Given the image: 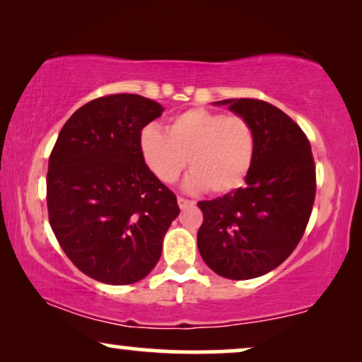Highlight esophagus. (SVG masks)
I'll return each mask as SVG.
<instances>
[{
  "label": "esophagus",
  "mask_w": 362,
  "mask_h": 362,
  "mask_svg": "<svg viewBox=\"0 0 362 362\" xmlns=\"http://www.w3.org/2000/svg\"><path fill=\"white\" fill-rule=\"evenodd\" d=\"M194 204H196L194 201L186 199V197H177V206H180V209H187V207H191Z\"/></svg>",
  "instance_id": "obj_1"
}]
</instances>
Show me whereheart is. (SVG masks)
<instances>
[{"mask_svg": "<svg viewBox=\"0 0 362 362\" xmlns=\"http://www.w3.org/2000/svg\"><path fill=\"white\" fill-rule=\"evenodd\" d=\"M138 145L156 180L175 182L187 163L186 189L216 194L239 189L255 160V133L245 118L199 107L173 117L166 132L145 127Z\"/></svg>", "mask_w": 362, "mask_h": 362, "instance_id": "b5f03b06", "label": "heart"}]
</instances>
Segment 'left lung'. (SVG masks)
Returning <instances> with one entry per match:
<instances>
[{
    "label": "left lung",
    "instance_id": "obj_1",
    "mask_svg": "<svg viewBox=\"0 0 362 362\" xmlns=\"http://www.w3.org/2000/svg\"><path fill=\"white\" fill-rule=\"evenodd\" d=\"M255 133V160L245 186L201 201L204 221L197 232L202 260L217 275L249 280L286 260L303 235L315 202V161L308 138L270 103L227 98Z\"/></svg>",
    "mask_w": 362,
    "mask_h": 362
}]
</instances>
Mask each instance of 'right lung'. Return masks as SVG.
Returning <instances> with one entry per match:
<instances>
[{
  "label": "right lung",
  "instance_id": "1",
  "mask_svg": "<svg viewBox=\"0 0 362 362\" xmlns=\"http://www.w3.org/2000/svg\"><path fill=\"white\" fill-rule=\"evenodd\" d=\"M165 112L136 93L86 103L49 156L47 211L59 244L93 280L130 285L150 274L180 214L176 196L140 153L143 127Z\"/></svg>",
  "mask_w": 362,
  "mask_h": 362
}]
</instances>
